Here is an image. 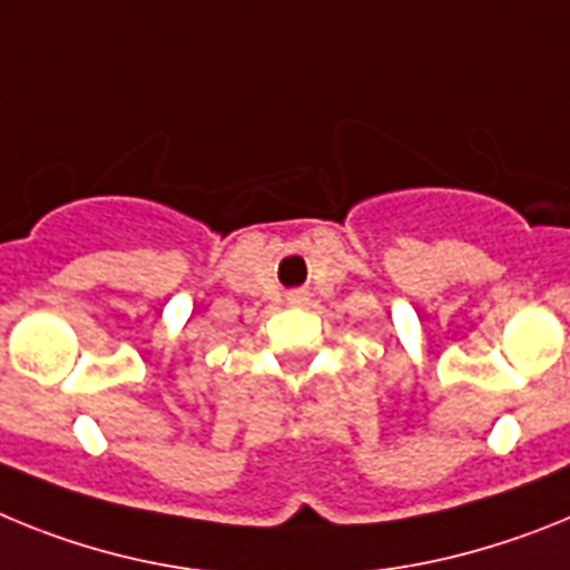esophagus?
Here are the masks:
<instances>
[{
	"mask_svg": "<svg viewBox=\"0 0 570 570\" xmlns=\"http://www.w3.org/2000/svg\"><path fill=\"white\" fill-rule=\"evenodd\" d=\"M304 301H306V292L304 289L289 292V304H304Z\"/></svg>",
	"mask_w": 570,
	"mask_h": 570,
	"instance_id": "obj_1",
	"label": "esophagus"
}]
</instances>
